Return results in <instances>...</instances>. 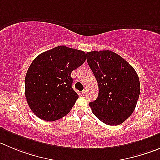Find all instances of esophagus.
Returning <instances> with one entry per match:
<instances>
[{"instance_id": "obj_1", "label": "esophagus", "mask_w": 160, "mask_h": 160, "mask_svg": "<svg viewBox=\"0 0 160 160\" xmlns=\"http://www.w3.org/2000/svg\"><path fill=\"white\" fill-rule=\"evenodd\" d=\"M81 94H82V95H86V91H85V90L82 91Z\"/></svg>"}]
</instances>
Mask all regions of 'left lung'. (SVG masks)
<instances>
[{"instance_id": "8db88e82", "label": "left lung", "mask_w": 160, "mask_h": 160, "mask_svg": "<svg viewBox=\"0 0 160 160\" xmlns=\"http://www.w3.org/2000/svg\"><path fill=\"white\" fill-rule=\"evenodd\" d=\"M87 62L98 85V98L89 102L92 113L107 125L123 123L135 110L141 92L135 69L110 50L88 52Z\"/></svg>"}]
</instances>
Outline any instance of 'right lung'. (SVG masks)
<instances>
[{
  "label": "right lung",
  "instance_id": "1",
  "mask_svg": "<svg viewBox=\"0 0 160 160\" xmlns=\"http://www.w3.org/2000/svg\"><path fill=\"white\" fill-rule=\"evenodd\" d=\"M85 60L84 52L65 46L43 52L34 59L25 77V96L37 117L52 122L69 113L79 98L72 88L71 72Z\"/></svg>",
  "mask_w": 160,
  "mask_h": 160
}]
</instances>
